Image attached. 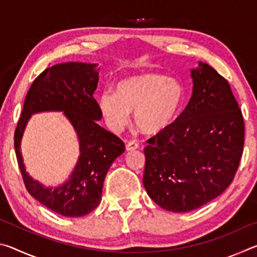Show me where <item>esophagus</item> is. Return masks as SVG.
<instances>
[{"label": "esophagus", "instance_id": "34e87169", "mask_svg": "<svg viewBox=\"0 0 257 257\" xmlns=\"http://www.w3.org/2000/svg\"><path fill=\"white\" fill-rule=\"evenodd\" d=\"M139 147L137 142H128L127 145H125V150L127 151H135Z\"/></svg>", "mask_w": 257, "mask_h": 257}]
</instances>
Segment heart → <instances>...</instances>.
<instances>
[{
    "instance_id": "b5f03b06",
    "label": "heart",
    "mask_w": 257,
    "mask_h": 257,
    "mask_svg": "<svg viewBox=\"0 0 257 257\" xmlns=\"http://www.w3.org/2000/svg\"><path fill=\"white\" fill-rule=\"evenodd\" d=\"M185 99L179 80L161 73L147 72L120 80L114 90H105L98 107L108 128L120 132L135 110V122L143 133L163 132L177 118Z\"/></svg>"
}]
</instances>
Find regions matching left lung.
<instances>
[{
    "instance_id": "8db88e82",
    "label": "left lung",
    "mask_w": 257,
    "mask_h": 257,
    "mask_svg": "<svg viewBox=\"0 0 257 257\" xmlns=\"http://www.w3.org/2000/svg\"><path fill=\"white\" fill-rule=\"evenodd\" d=\"M193 94L181 114L144 149L143 184L164 210L190 212L231 184L245 125L229 82L206 63L191 69Z\"/></svg>"
}]
</instances>
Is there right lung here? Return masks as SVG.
<instances>
[{"label":"right lung","mask_w":257,"mask_h":257,"mask_svg":"<svg viewBox=\"0 0 257 257\" xmlns=\"http://www.w3.org/2000/svg\"><path fill=\"white\" fill-rule=\"evenodd\" d=\"M96 63L66 62L45 69L30 87L15 132V150L26 188L47 208L68 217L84 216L98 206L105 176L118 156L124 152L123 142L97 123L102 119L94 98L97 88ZM56 110L75 129L81 155L68 180L56 187H46L25 171L21 139L25 125L35 112Z\"/></svg>","instance_id":"right-lung-1"}]
</instances>
